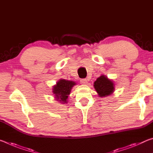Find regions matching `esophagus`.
Segmentation results:
<instances>
[{
    "label": "esophagus",
    "mask_w": 153,
    "mask_h": 153,
    "mask_svg": "<svg viewBox=\"0 0 153 153\" xmlns=\"http://www.w3.org/2000/svg\"><path fill=\"white\" fill-rule=\"evenodd\" d=\"M80 82H81V84H86L88 83V79H82L80 80Z\"/></svg>",
    "instance_id": "34e87169"
}]
</instances>
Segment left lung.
<instances>
[{"instance_id": "1", "label": "left lung", "mask_w": 153, "mask_h": 153, "mask_svg": "<svg viewBox=\"0 0 153 153\" xmlns=\"http://www.w3.org/2000/svg\"><path fill=\"white\" fill-rule=\"evenodd\" d=\"M94 88L100 98L107 97L111 95L115 91V84L112 79L102 74L94 82Z\"/></svg>"}]
</instances>
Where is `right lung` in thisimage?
Listing matches in <instances>:
<instances>
[{"label": "right lung", "mask_w": 153, "mask_h": 153, "mask_svg": "<svg viewBox=\"0 0 153 153\" xmlns=\"http://www.w3.org/2000/svg\"><path fill=\"white\" fill-rule=\"evenodd\" d=\"M77 84L71 80L60 79L54 85L52 88V92L54 98L61 104H65L68 102V97L70 94L72 88Z\"/></svg>", "instance_id": "1"}]
</instances>
